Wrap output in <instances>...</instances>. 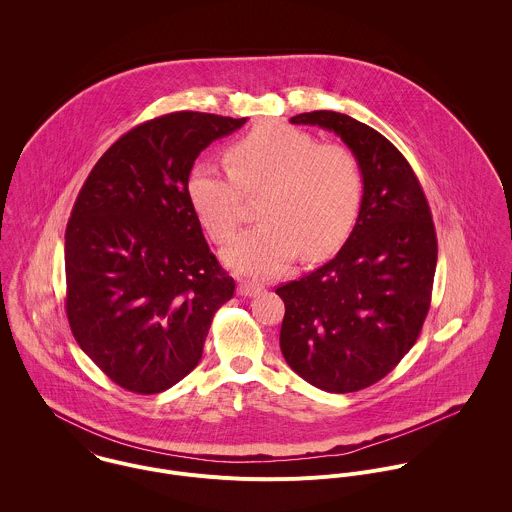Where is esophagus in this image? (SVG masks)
I'll return each instance as SVG.
<instances>
[{
    "instance_id": "obj_1",
    "label": "esophagus",
    "mask_w": 512,
    "mask_h": 512,
    "mask_svg": "<svg viewBox=\"0 0 512 512\" xmlns=\"http://www.w3.org/2000/svg\"><path fill=\"white\" fill-rule=\"evenodd\" d=\"M262 290L264 288L258 282H246V280L240 282L238 288H236V292H238V295H242V297H254V295H258Z\"/></svg>"
}]
</instances>
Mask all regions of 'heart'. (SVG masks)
Here are the masks:
<instances>
[{"instance_id": "obj_1", "label": "heart", "mask_w": 512, "mask_h": 512, "mask_svg": "<svg viewBox=\"0 0 512 512\" xmlns=\"http://www.w3.org/2000/svg\"><path fill=\"white\" fill-rule=\"evenodd\" d=\"M226 163L197 161L189 201L213 240L226 242L244 217V193H258L262 222L226 250V264L250 276L282 272L297 252L315 260L351 232L363 201V169L355 151L321 142L299 128L254 126L226 149Z\"/></svg>"}]
</instances>
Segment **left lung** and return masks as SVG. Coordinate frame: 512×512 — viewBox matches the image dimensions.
Here are the masks:
<instances>
[{"mask_svg": "<svg viewBox=\"0 0 512 512\" xmlns=\"http://www.w3.org/2000/svg\"><path fill=\"white\" fill-rule=\"evenodd\" d=\"M290 122L335 132L355 151L363 201L337 256L276 288L286 305L280 349L315 388L357 392L384 378L420 337L436 276V226L414 169L382 134L331 110Z\"/></svg>", "mask_w": 512, "mask_h": 512, "instance_id": "1", "label": "left lung"}]
</instances>
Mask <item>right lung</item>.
<instances>
[{
	"label": "right lung",
	"instance_id": "right-lung-1",
	"mask_svg": "<svg viewBox=\"0 0 512 512\" xmlns=\"http://www.w3.org/2000/svg\"><path fill=\"white\" fill-rule=\"evenodd\" d=\"M246 118L171 112L132 128L86 177L65 232L67 317L112 382L157 394L203 357L234 280L187 195L195 159Z\"/></svg>",
	"mask_w": 512,
	"mask_h": 512
}]
</instances>
